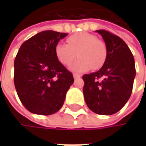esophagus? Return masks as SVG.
<instances>
[{"instance_id":"34e87169","label":"esophagus","mask_w":146,"mask_h":146,"mask_svg":"<svg viewBox=\"0 0 146 146\" xmlns=\"http://www.w3.org/2000/svg\"><path fill=\"white\" fill-rule=\"evenodd\" d=\"M81 77V75L80 74H78V73H73V78L76 79V78H80Z\"/></svg>"}]
</instances>
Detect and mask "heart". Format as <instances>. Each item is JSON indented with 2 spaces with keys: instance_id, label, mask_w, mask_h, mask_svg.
<instances>
[{
  "instance_id": "b5f03b06",
  "label": "heart",
  "mask_w": 146,
  "mask_h": 146,
  "mask_svg": "<svg viewBox=\"0 0 146 146\" xmlns=\"http://www.w3.org/2000/svg\"><path fill=\"white\" fill-rule=\"evenodd\" d=\"M68 44H58L55 48L57 60L64 66H69L78 56L79 60L70 67L73 72H84L90 68L100 69L104 65L107 50L104 41L90 33H78L67 39Z\"/></svg>"
}]
</instances>
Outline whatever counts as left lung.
Listing matches in <instances>:
<instances>
[{
    "mask_svg": "<svg viewBox=\"0 0 146 146\" xmlns=\"http://www.w3.org/2000/svg\"><path fill=\"white\" fill-rule=\"evenodd\" d=\"M96 32L106 43L107 56L99 71L83 76V92L92 111L100 115H112L124 106L131 96L136 73L134 58L120 37L104 29Z\"/></svg>",
    "mask_w": 146,
    "mask_h": 146,
    "instance_id": "8db88e82",
    "label": "left lung"
}]
</instances>
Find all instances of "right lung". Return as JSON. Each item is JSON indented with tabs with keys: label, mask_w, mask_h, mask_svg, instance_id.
Returning <instances> with one entry per match:
<instances>
[{
	"label": "right lung",
	"mask_w": 146,
	"mask_h": 146,
	"mask_svg": "<svg viewBox=\"0 0 146 146\" xmlns=\"http://www.w3.org/2000/svg\"><path fill=\"white\" fill-rule=\"evenodd\" d=\"M68 34L52 30L24 41L14 61V84L24 107L32 113L50 115L65 101L73 77L56 58L55 48Z\"/></svg>",
	"instance_id": "right-lung-1"
}]
</instances>
